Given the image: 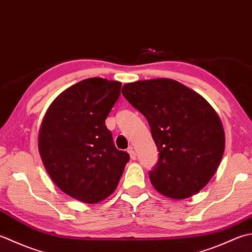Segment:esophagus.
I'll list each match as a JSON object with an SVG mask.
<instances>
[{"instance_id":"esophagus-1","label":"esophagus","mask_w":252,"mask_h":252,"mask_svg":"<svg viewBox=\"0 0 252 252\" xmlns=\"http://www.w3.org/2000/svg\"><path fill=\"white\" fill-rule=\"evenodd\" d=\"M127 153H129V154H130V157H131L132 160H135L136 159V154H135L134 150H133V147L130 146L129 150H127Z\"/></svg>"}]
</instances>
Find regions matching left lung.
<instances>
[{
    "mask_svg": "<svg viewBox=\"0 0 252 252\" xmlns=\"http://www.w3.org/2000/svg\"><path fill=\"white\" fill-rule=\"evenodd\" d=\"M122 95L151 126L159 159L150 180L160 194L190 198L218 170L225 150L221 121L198 93L170 78L127 83Z\"/></svg>",
    "mask_w": 252,
    "mask_h": 252,
    "instance_id": "obj_1",
    "label": "left lung"
}]
</instances>
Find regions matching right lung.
Masks as SVG:
<instances>
[{
  "label": "right lung",
  "mask_w": 252,
  "mask_h": 252,
  "mask_svg": "<svg viewBox=\"0 0 252 252\" xmlns=\"http://www.w3.org/2000/svg\"><path fill=\"white\" fill-rule=\"evenodd\" d=\"M121 83L86 78L68 87L44 115L38 149L48 175L64 193L95 204L116 190L130 156L105 125Z\"/></svg>",
  "instance_id": "add662e5"
}]
</instances>
